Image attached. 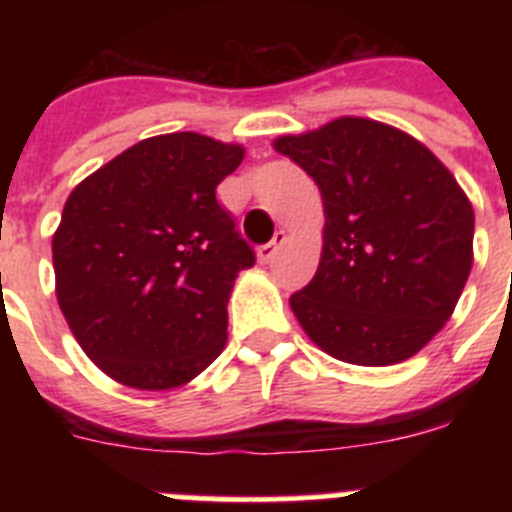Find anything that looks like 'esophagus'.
Listing matches in <instances>:
<instances>
[{
    "mask_svg": "<svg viewBox=\"0 0 512 512\" xmlns=\"http://www.w3.org/2000/svg\"><path fill=\"white\" fill-rule=\"evenodd\" d=\"M284 238H287V235H284V230H277V235H274L269 243L259 246V261H261V264H269V261H274V256L279 253V246L284 243Z\"/></svg>",
    "mask_w": 512,
    "mask_h": 512,
    "instance_id": "34e87169",
    "label": "esophagus"
}]
</instances>
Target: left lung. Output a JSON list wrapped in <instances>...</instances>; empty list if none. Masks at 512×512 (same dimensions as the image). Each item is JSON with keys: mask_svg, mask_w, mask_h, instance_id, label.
Wrapping results in <instances>:
<instances>
[{"mask_svg": "<svg viewBox=\"0 0 512 512\" xmlns=\"http://www.w3.org/2000/svg\"><path fill=\"white\" fill-rule=\"evenodd\" d=\"M274 148L323 194L320 266L289 297L307 336L359 366L418 354L472 269L474 212L451 171L415 138L364 117L284 135Z\"/></svg>", "mask_w": 512, "mask_h": 512, "instance_id": "8db88e82", "label": "left lung"}]
</instances>
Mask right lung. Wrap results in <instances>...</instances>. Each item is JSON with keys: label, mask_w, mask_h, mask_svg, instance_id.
Returning <instances> with one entry per match:
<instances>
[{"label": "right lung", "mask_w": 512, "mask_h": 512, "mask_svg": "<svg viewBox=\"0 0 512 512\" xmlns=\"http://www.w3.org/2000/svg\"><path fill=\"white\" fill-rule=\"evenodd\" d=\"M241 146L140 140L87 176L53 235L56 295L84 354L135 390H171L220 356L238 271L256 264L217 184Z\"/></svg>", "instance_id": "right-lung-1"}]
</instances>
